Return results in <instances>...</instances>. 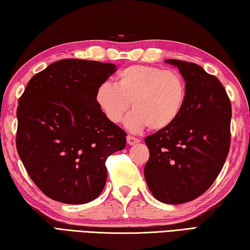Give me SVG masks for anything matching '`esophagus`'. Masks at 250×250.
I'll use <instances>...</instances> for the list:
<instances>
[{"label": "esophagus", "instance_id": "34e87169", "mask_svg": "<svg viewBox=\"0 0 250 250\" xmlns=\"http://www.w3.org/2000/svg\"><path fill=\"white\" fill-rule=\"evenodd\" d=\"M126 142H128L129 145H134V144L139 143L140 140L137 139V138L132 137V135H128V137H126Z\"/></svg>", "mask_w": 250, "mask_h": 250}]
</instances>
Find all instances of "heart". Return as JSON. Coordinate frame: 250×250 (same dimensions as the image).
I'll use <instances>...</instances> for the list:
<instances>
[{"label":"heart","instance_id":"1","mask_svg":"<svg viewBox=\"0 0 250 250\" xmlns=\"http://www.w3.org/2000/svg\"><path fill=\"white\" fill-rule=\"evenodd\" d=\"M116 84L105 82L95 92V101L111 124H120L132 103L125 126L139 132L149 126L169 128L183 112L187 84L180 73L162 67L132 64L117 74Z\"/></svg>","mask_w":250,"mask_h":250}]
</instances>
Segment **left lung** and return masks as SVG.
I'll return each mask as SVG.
<instances>
[{
  "label": "left lung",
  "instance_id": "8db88e82",
  "mask_svg": "<svg viewBox=\"0 0 250 250\" xmlns=\"http://www.w3.org/2000/svg\"><path fill=\"white\" fill-rule=\"evenodd\" d=\"M187 84V101L169 128L144 139L149 158L147 187L158 201L180 204L201 196L214 183L230 145L232 106L221 82L192 62L168 59Z\"/></svg>",
  "mask_w": 250,
  "mask_h": 250
}]
</instances>
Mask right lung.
<instances>
[{
	"label": "right lung",
	"mask_w": 250,
	"mask_h": 250,
	"mask_svg": "<svg viewBox=\"0 0 250 250\" xmlns=\"http://www.w3.org/2000/svg\"><path fill=\"white\" fill-rule=\"evenodd\" d=\"M112 63L64 59L34 75L18 101L16 147L31 180L52 200L93 201L107 179L105 163L126 133L107 119L95 92Z\"/></svg>",
	"instance_id": "add662e5"
}]
</instances>
